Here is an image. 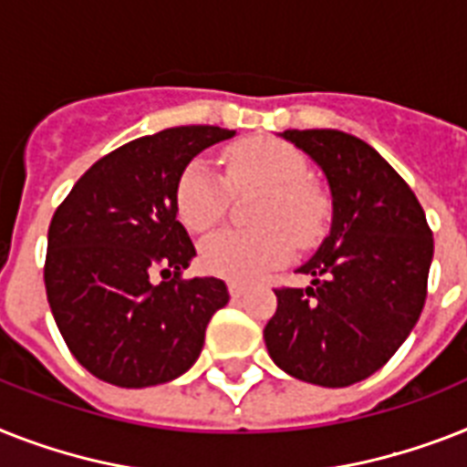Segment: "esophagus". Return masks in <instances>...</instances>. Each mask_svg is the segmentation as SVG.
I'll list each match as a JSON object with an SVG mask.
<instances>
[{
	"instance_id": "esophagus-1",
	"label": "esophagus",
	"mask_w": 467,
	"mask_h": 467,
	"mask_svg": "<svg viewBox=\"0 0 467 467\" xmlns=\"http://www.w3.org/2000/svg\"><path fill=\"white\" fill-rule=\"evenodd\" d=\"M227 290H230L233 297H242V295L246 293V285L244 283H240V280H230V283H227Z\"/></svg>"
}]
</instances>
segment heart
<instances>
[{
  "label": "heart",
  "instance_id": "obj_1",
  "mask_svg": "<svg viewBox=\"0 0 467 467\" xmlns=\"http://www.w3.org/2000/svg\"><path fill=\"white\" fill-rule=\"evenodd\" d=\"M225 180L206 161L194 158L180 172L174 208L187 230L211 233L225 218L230 199L261 192L249 233L213 234L201 244V266L230 280H254L283 266L299 249H312L328 233L331 196L309 174V161L297 146L271 136H254L225 148Z\"/></svg>",
  "mask_w": 467,
  "mask_h": 467
}]
</instances>
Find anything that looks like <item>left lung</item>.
<instances>
[{"instance_id": "left-lung-1", "label": "left lung", "mask_w": 467, "mask_h": 467, "mask_svg": "<svg viewBox=\"0 0 467 467\" xmlns=\"http://www.w3.org/2000/svg\"><path fill=\"white\" fill-rule=\"evenodd\" d=\"M326 172L331 233L299 273L309 287H275L264 328L268 355L290 377L343 389L393 358L422 314L434 237L408 182L358 136L287 129Z\"/></svg>"}]
</instances>
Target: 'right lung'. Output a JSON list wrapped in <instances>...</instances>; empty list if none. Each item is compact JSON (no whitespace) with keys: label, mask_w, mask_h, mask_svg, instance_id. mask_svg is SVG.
Segmentation results:
<instances>
[{"label":"right lung","mask_w":467,"mask_h":467,"mask_svg":"<svg viewBox=\"0 0 467 467\" xmlns=\"http://www.w3.org/2000/svg\"><path fill=\"white\" fill-rule=\"evenodd\" d=\"M230 136L194 124L134 139L90 165L57 206L45 290L64 343L93 377L143 389L201 355L230 295L218 278H182L196 249L177 221L174 187L196 153Z\"/></svg>","instance_id":"obj_1"}]
</instances>
